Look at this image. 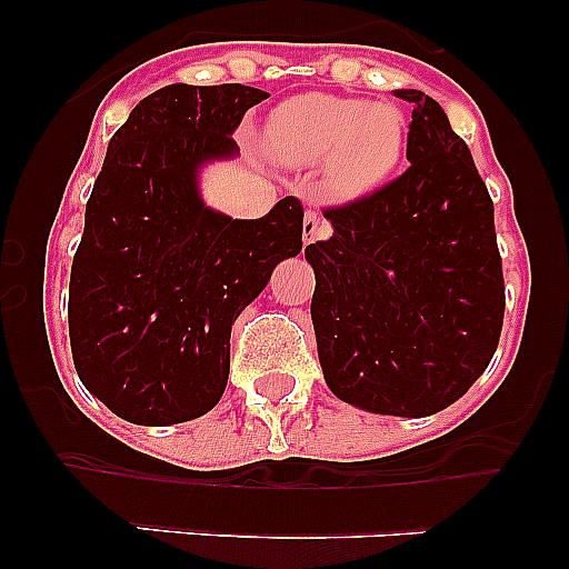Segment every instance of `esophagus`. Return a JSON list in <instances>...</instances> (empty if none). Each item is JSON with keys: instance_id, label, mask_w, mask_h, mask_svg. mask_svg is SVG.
Instances as JSON below:
<instances>
[{"instance_id": "1", "label": "esophagus", "mask_w": 569, "mask_h": 569, "mask_svg": "<svg viewBox=\"0 0 569 569\" xmlns=\"http://www.w3.org/2000/svg\"><path fill=\"white\" fill-rule=\"evenodd\" d=\"M325 233H328V222H325V216H321L319 210H308V216H305V233H301L305 244H313V241L321 239Z\"/></svg>"}]
</instances>
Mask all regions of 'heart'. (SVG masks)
Segmentation results:
<instances>
[{
    "label": "heart",
    "mask_w": 569,
    "mask_h": 569,
    "mask_svg": "<svg viewBox=\"0 0 569 569\" xmlns=\"http://www.w3.org/2000/svg\"><path fill=\"white\" fill-rule=\"evenodd\" d=\"M276 156L296 168L325 166V188L356 199L379 188L405 150V116L390 104L305 93L281 104L270 119Z\"/></svg>",
    "instance_id": "b5f03b06"
}]
</instances>
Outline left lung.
Segmentation results:
<instances>
[{
    "mask_svg": "<svg viewBox=\"0 0 569 569\" xmlns=\"http://www.w3.org/2000/svg\"><path fill=\"white\" fill-rule=\"evenodd\" d=\"M413 104L410 168L385 188L325 208L330 236L305 248L328 387L367 413L433 416L490 365L505 325L492 199L436 99Z\"/></svg>",
    "mask_w": 569,
    "mask_h": 569,
    "instance_id": "8db88e82",
    "label": "left lung"
}]
</instances>
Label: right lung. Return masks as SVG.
Wrapping results in <instances>:
<instances>
[{
    "label": "right lung",
    "mask_w": 569,
    "mask_h": 569,
    "mask_svg": "<svg viewBox=\"0 0 569 569\" xmlns=\"http://www.w3.org/2000/svg\"><path fill=\"white\" fill-rule=\"evenodd\" d=\"M264 99L248 84H168L110 139L70 268L68 330L79 379L119 419L164 427L213 410L233 321L301 253L296 196L261 219H230L196 188L204 162L236 153L230 133Z\"/></svg>",
    "instance_id": "obj_1"
}]
</instances>
